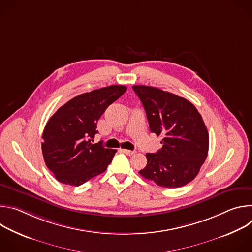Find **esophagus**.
I'll list each match as a JSON object with an SVG mask.
<instances>
[{
  "label": "esophagus",
  "mask_w": 252,
  "mask_h": 252,
  "mask_svg": "<svg viewBox=\"0 0 252 252\" xmlns=\"http://www.w3.org/2000/svg\"><path fill=\"white\" fill-rule=\"evenodd\" d=\"M122 151H123V153L126 154V156H132V155L135 154L134 151H129V150H122Z\"/></svg>",
  "instance_id": "obj_1"
}]
</instances>
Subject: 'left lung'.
I'll return each mask as SVG.
<instances>
[{"label": "left lung", "instance_id": "1", "mask_svg": "<svg viewBox=\"0 0 252 252\" xmlns=\"http://www.w3.org/2000/svg\"><path fill=\"white\" fill-rule=\"evenodd\" d=\"M150 124L162 135V148L147 154L148 163L138 173L158 186L181 188L195 178L208 153L209 136L196 107L188 99L148 86H133Z\"/></svg>", "mask_w": 252, "mask_h": 252}]
</instances>
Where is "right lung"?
I'll return each mask as SVG.
<instances>
[{"mask_svg":"<svg viewBox=\"0 0 252 252\" xmlns=\"http://www.w3.org/2000/svg\"><path fill=\"white\" fill-rule=\"evenodd\" d=\"M126 91V87L114 85L82 94L51 117L43 132L42 152L57 181L79 187L102 173L112 162L117 150L92 141L99 118Z\"/></svg>","mask_w":252,"mask_h":252,"instance_id":"add662e5","label":"right lung"}]
</instances>
